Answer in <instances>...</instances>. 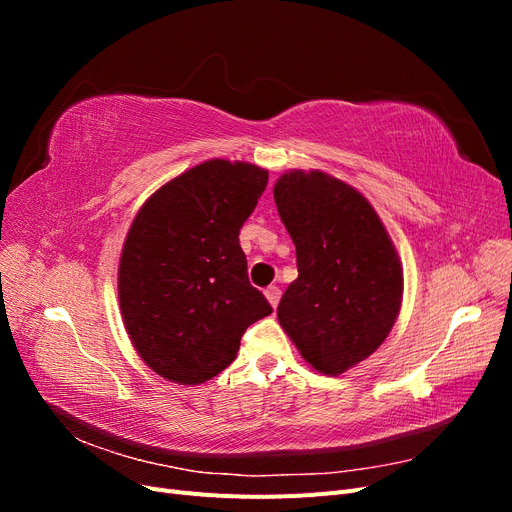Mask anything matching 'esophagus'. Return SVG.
<instances>
[{
  "label": "esophagus",
  "instance_id": "obj_1",
  "mask_svg": "<svg viewBox=\"0 0 512 512\" xmlns=\"http://www.w3.org/2000/svg\"><path fill=\"white\" fill-rule=\"evenodd\" d=\"M265 297H267V301L271 303V307L275 309L277 303H280V299H282V290L277 288V286H269V288L265 290Z\"/></svg>",
  "mask_w": 512,
  "mask_h": 512
}]
</instances>
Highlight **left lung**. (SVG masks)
<instances>
[{
  "instance_id": "left-lung-1",
  "label": "left lung",
  "mask_w": 512,
  "mask_h": 512,
  "mask_svg": "<svg viewBox=\"0 0 512 512\" xmlns=\"http://www.w3.org/2000/svg\"><path fill=\"white\" fill-rule=\"evenodd\" d=\"M273 196L299 269L277 320L309 365L344 374L397 320L404 271L395 245L367 198L320 170H290Z\"/></svg>"
}]
</instances>
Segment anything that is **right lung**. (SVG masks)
I'll use <instances>...</instances> for the list:
<instances>
[{"instance_id":"right-lung-1","label":"right lung","mask_w":512,"mask_h":512,"mask_svg":"<svg viewBox=\"0 0 512 512\" xmlns=\"http://www.w3.org/2000/svg\"><path fill=\"white\" fill-rule=\"evenodd\" d=\"M269 173L209 160L153 194L134 218L119 260L123 324L162 378L200 384L224 371L245 329L273 312L247 280L239 230Z\"/></svg>"}]
</instances>
